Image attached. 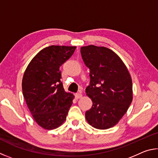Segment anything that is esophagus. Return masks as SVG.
<instances>
[{"label": "esophagus", "instance_id": "34e87169", "mask_svg": "<svg viewBox=\"0 0 158 158\" xmlns=\"http://www.w3.org/2000/svg\"><path fill=\"white\" fill-rule=\"evenodd\" d=\"M75 96H76V99H79V98H82V95L81 93H76V95H75Z\"/></svg>", "mask_w": 158, "mask_h": 158}]
</instances>
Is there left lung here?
Wrapping results in <instances>:
<instances>
[{"label": "left lung", "instance_id": "obj_1", "mask_svg": "<svg viewBox=\"0 0 158 158\" xmlns=\"http://www.w3.org/2000/svg\"><path fill=\"white\" fill-rule=\"evenodd\" d=\"M81 52L90 70V83L85 92L93 102L85 118L96 129L112 128L126 114L132 101L131 75L121 58L106 47L82 46Z\"/></svg>", "mask_w": 158, "mask_h": 158}]
</instances>
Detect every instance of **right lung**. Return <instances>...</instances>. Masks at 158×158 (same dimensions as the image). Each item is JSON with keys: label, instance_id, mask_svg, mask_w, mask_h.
Instances as JSON below:
<instances>
[{"label": "right lung", "instance_id": "1", "mask_svg": "<svg viewBox=\"0 0 158 158\" xmlns=\"http://www.w3.org/2000/svg\"><path fill=\"white\" fill-rule=\"evenodd\" d=\"M76 46H51L30 61L22 80V91L32 117L41 128L52 130L64 122L73 103V94L66 92L61 82L60 66Z\"/></svg>", "mask_w": 158, "mask_h": 158}]
</instances>
